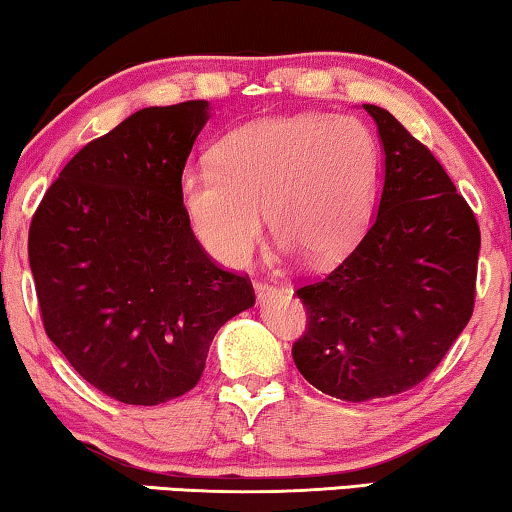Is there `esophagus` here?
Returning <instances> with one entry per match:
<instances>
[{
	"mask_svg": "<svg viewBox=\"0 0 512 512\" xmlns=\"http://www.w3.org/2000/svg\"><path fill=\"white\" fill-rule=\"evenodd\" d=\"M254 288H256V298H258V302L270 300V298H274V295L279 293V286L272 284V281H256Z\"/></svg>",
	"mask_w": 512,
	"mask_h": 512,
	"instance_id": "obj_1",
	"label": "esophagus"
}]
</instances>
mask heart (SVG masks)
Returning <instances> with one entry per match:
<instances>
[{"mask_svg":"<svg viewBox=\"0 0 512 512\" xmlns=\"http://www.w3.org/2000/svg\"><path fill=\"white\" fill-rule=\"evenodd\" d=\"M374 170V140L351 117H268L221 138L214 166L184 168L180 196L194 233L228 265L261 244L265 212L279 242L330 263L365 226Z\"/></svg>","mask_w":512,"mask_h":512,"instance_id":"obj_1","label":"heart"}]
</instances>
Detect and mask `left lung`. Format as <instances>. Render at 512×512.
Wrapping results in <instances>:
<instances>
[{
  "instance_id": "obj_1",
  "label": "left lung",
  "mask_w": 512,
  "mask_h": 512,
  "mask_svg": "<svg viewBox=\"0 0 512 512\" xmlns=\"http://www.w3.org/2000/svg\"><path fill=\"white\" fill-rule=\"evenodd\" d=\"M379 212L328 277L300 286V374L325 395L367 402L416 388L439 367L476 302L480 228L446 170L388 110Z\"/></svg>"
}]
</instances>
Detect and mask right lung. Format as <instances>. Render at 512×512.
Returning <instances> with one entry per match:
<instances>
[{"mask_svg": "<svg viewBox=\"0 0 512 512\" xmlns=\"http://www.w3.org/2000/svg\"><path fill=\"white\" fill-rule=\"evenodd\" d=\"M207 113V101L133 113L62 168L29 224L46 335L122 404L189 392L217 330L256 302L247 274L207 256L182 205Z\"/></svg>", "mask_w": 512, "mask_h": 512, "instance_id": "1", "label": "right lung"}]
</instances>
